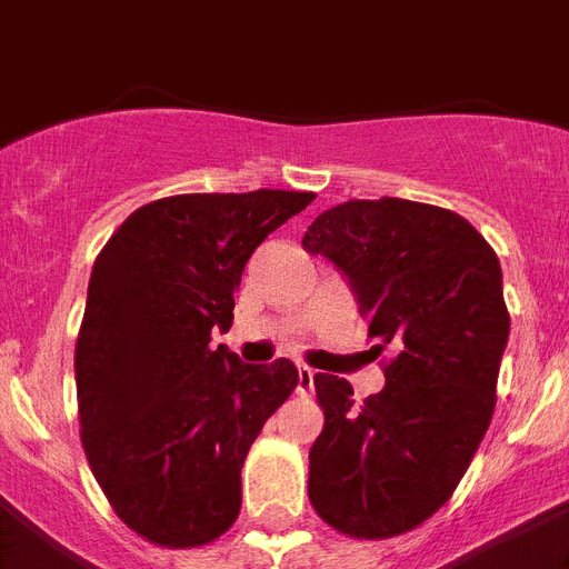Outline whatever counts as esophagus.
I'll return each mask as SVG.
<instances>
[{"instance_id": "34e87169", "label": "esophagus", "mask_w": 569, "mask_h": 569, "mask_svg": "<svg viewBox=\"0 0 569 569\" xmlns=\"http://www.w3.org/2000/svg\"><path fill=\"white\" fill-rule=\"evenodd\" d=\"M315 390V370L312 367H298V393L309 396Z\"/></svg>"}]
</instances>
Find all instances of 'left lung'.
I'll return each instance as SVG.
<instances>
[{
  "mask_svg": "<svg viewBox=\"0 0 569 569\" xmlns=\"http://www.w3.org/2000/svg\"><path fill=\"white\" fill-rule=\"evenodd\" d=\"M303 248L336 262L367 336L396 350L361 405L347 379L315 376L309 500L343 536H402L455 495L495 413L509 341L498 254L460 213L393 196L329 208Z\"/></svg>",
  "mask_w": 569,
  "mask_h": 569,
  "instance_id": "1",
  "label": "left lung"
}]
</instances>
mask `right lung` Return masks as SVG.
Returning a JSON list of instances; mask_svg holds the SVG:
<instances>
[{"label":"right lung","mask_w":569,"mask_h":569,"mask_svg":"<svg viewBox=\"0 0 569 569\" xmlns=\"http://www.w3.org/2000/svg\"><path fill=\"white\" fill-rule=\"evenodd\" d=\"M300 190L181 193L123 219L94 260L74 350L80 442L114 515L170 550L228 532L240 471L289 399V358L242 365L231 329L248 257L312 202Z\"/></svg>","instance_id":"obj_1"}]
</instances>
